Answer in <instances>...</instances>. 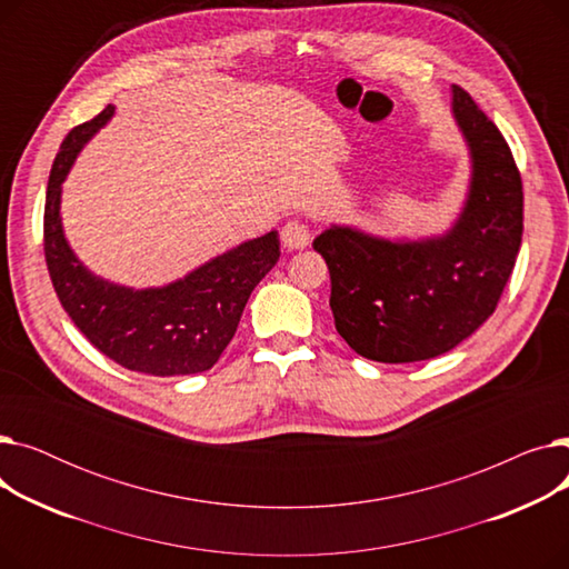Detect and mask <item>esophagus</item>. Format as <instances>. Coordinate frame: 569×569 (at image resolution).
<instances>
[{
  "instance_id": "obj_1",
  "label": "esophagus",
  "mask_w": 569,
  "mask_h": 569,
  "mask_svg": "<svg viewBox=\"0 0 569 569\" xmlns=\"http://www.w3.org/2000/svg\"><path fill=\"white\" fill-rule=\"evenodd\" d=\"M281 242L286 249H307L311 242V230L302 221H288L281 228Z\"/></svg>"
}]
</instances>
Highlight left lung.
<instances>
[{
	"instance_id": "8db88e82",
	"label": "left lung",
	"mask_w": 569,
	"mask_h": 569,
	"mask_svg": "<svg viewBox=\"0 0 569 569\" xmlns=\"http://www.w3.org/2000/svg\"><path fill=\"white\" fill-rule=\"evenodd\" d=\"M452 112L470 149V189L445 234L385 239L332 226L313 239L330 267L337 332L373 362H422L459 346L498 307L523 232L515 157L468 92Z\"/></svg>"
}]
</instances>
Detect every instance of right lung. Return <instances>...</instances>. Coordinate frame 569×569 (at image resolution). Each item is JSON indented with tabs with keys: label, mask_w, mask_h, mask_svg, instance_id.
<instances>
[{
	"label": "right lung",
	"mask_w": 569,
	"mask_h": 569,
	"mask_svg": "<svg viewBox=\"0 0 569 569\" xmlns=\"http://www.w3.org/2000/svg\"><path fill=\"white\" fill-rule=\"evenodd\" d=\"M114 114V106L76 127L50 170L43 249L54 292L87 341L112 362L149 376H189L212 369L237 332L253 288L281 256L277 230L249 239L163 288L110 283L69 247L59 198L82 144Z\"/></svg>",
	"instance_id": "add662e5"
}]
</instances>
